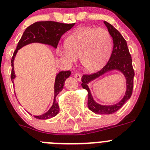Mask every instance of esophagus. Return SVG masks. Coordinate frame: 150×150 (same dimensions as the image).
<instances>
[{"instance_id":"obj_1","label":"esophagus","mask_w":150,"mask_h":150,"mask_svg":"<svg viewBox=\"0 0 150 150\" xmlns=\"http://www.w3.org/2000/svg\"><path fill=\"white\" fill-rule=\"evenodd\" d=\"M74 76L78 81H81V79H82V75H81L80 74H74Z\"/></svg>"}]
</instances>
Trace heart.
<instances>
[{"instance_id":"obj_1","label":"heart","mask_w":150,"mask_h":150,"mask_svg":"<svg viewBox=\"0 0 150 150\" xmlns=\"http://www.w3.org/2000/svg\"><path fill=\"white\" fill-rule=\"evenodd\" d=\"M112 49V38L105 29L80 27L68 36L67 45L57 48V53L68 64L80 57L83 68L94 72L105 64Z\"/></svg>"}]
</instances>
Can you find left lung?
I'll list each match as a JSON object with an SVG mask.
<instances>
[{
	"label": "left lung",
	"instance_id": "obj_1",
	"mask_svg": "<svg viewBox=\"0 0 150 150\" xmlns=\"http://www.w3.org/2000/svg\"><path fill=\"white\" fill-rule=\"evenodd\" d=\"M108 33L113 40V50L108 62L98 72L90 75H83L82 76V86L88 91V107L95 114L99 115H111L116 112L131 97L133 89V79L134 72L132 68V60L129 51L127 44L121 34L112 24L104 21ZM120 71L126 78L127 90L124 97L120 101L114 105H100L94 101L91 92L87 85L89 82L97 79L103 74L114 70Z\"/></svg>",
	"mask_w": 150,
	"mask_h": 150
}]
</instances>
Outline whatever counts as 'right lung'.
Instances as JSON below:
<instances>
[{
    "instance_id": "1",
    "label": "right lung",
    "mask_w": 150,
    "mask_h": 150,
    "mask_svg": "<svg viewBox=\"0 0 150 150\" xmlns=\"http://www.w3.org/2000/svg\"><path fill=\"white\" fill-rule=\"evenodd\" d=\"M74 24L75 23L63 24V23L55 21H38L29 26L25 30L20 41L18 42L16 50H15L11 60V65H12L11 79L12 83H14V79L16 76L15 74L13 62L16 53L19 49L31 43H41L56 48L62 35L71 30ZM70 75H71L70 71H60L59 74H56L54 83V98H53V105L46 113L38 116L34 115V117L39 120H47L53 117L59 113V107L58 103L56 102V97L62 91L64 88V82L67 78L69 77Z\"/></svg>"
}]
</instances>
